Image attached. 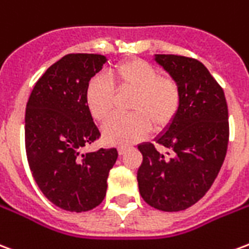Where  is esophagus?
<instances>
[{"label": "esophagus", "instance_id": "1", "mask_svg": "<svg viewBox=\"0 0 249 249\" xmlns=\"http://www.w3.org/2000/svg\"><path fill=\"white\" fill-rule=\"evenodd\" d=\"M128 148H129V146H126V145H120L119 148H117V151H119L120 155H124L125 152L128 151Z\"/></svg>", "mask_w": 249, "mask_h": 249}]
</instances>
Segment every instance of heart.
Segmentation results:
<instances>
[{"mask_svg": "<svg viewBox=\"0 0 249 249\" xmlns=\"http://www.w3.org/2000/svg\"><path fill=\"white\" fill-rule=\"evenodd\" d=\"M110 78L93 77L85 92V103L98 123H105L114 109L116 90L133 92L130 110L116 116L104 126V137L110 144H130L141 140L151 129H161L172 123L181 103V90L172 77L161 76L156 66L142 60H129L116 65Z\"/></svg>", "mask_w": 249, "mask_h": 249, "instance_id": "1", "label": "heart"}]
</instances>
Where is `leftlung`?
Listing matches in <instances>:
<instances>
[{
	"mask_svg": "<svg viewBox=\"0 0 249 249\" xmlns=\"http://www.w3.org/2000/svg\"><path fill=\"white\" fill-rule=\"evenodd\" d=\"M155 61L178 81L181 103L156 139L172 156L152 142L140 144L137 181L146 204L178 212L197 203L219 175L230 140L228 107L223 88L200 61L175 54H156Z\"/></svg>",
	"mask_w": 249,
	"mask_h": 249,
	"instance_id": "1",
	"label": "left lung"
}]
</instances>
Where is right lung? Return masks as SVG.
I'll return each mask as SVG.
<instances>
[{
	"label": "right lung",
	"mask_w": 249,
	"mask_h": 249,
	"mask_svg": "<svg viewBox=\"0 0 249 249\" xmlns=\"http://www.w3.org/2000/svg\"><path fill=\"white\" fill-rule=\"evenodd\" d=\"M101 54H66L36 82L25 112V148L36 183L52 203L71 212L96 208L107 195L117 149H81L100 137L85 103Z\"/></svg>",
	"instance_id": "right-lung-1"
}]
</instances>
